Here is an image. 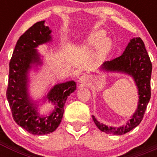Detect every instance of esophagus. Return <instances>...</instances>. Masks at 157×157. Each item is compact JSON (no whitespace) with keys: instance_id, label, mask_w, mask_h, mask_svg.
<instances>
[{"instance_id":"1","label":"esophagus","mask_w":157,"mask_h":157,"mask_svg":"<svg viewBox=\"0 0 157 157\" xmlns=\"http://www.w3.org/2000/svg\"><path fill=\"white\" fill-rule=\"evenodd\" d=\"M90 76H89L88 75H82L81 77L79 78V82L82 84L86 86L90 82Z\"/></svg>"}]
</instances>
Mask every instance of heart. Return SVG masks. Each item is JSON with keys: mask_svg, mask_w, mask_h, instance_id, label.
Instances as JSON below:
<instances>
[{"mask_svg": "<svg viewBox=\"0 0 157 157\" xmlns=\"http://www.w3.org/2000/svg\"><path fill=\"white\" fill-rule=\"evenodd\" d=\"M87 44L92 46L99 47L103 54L107 53L112 46V42L108 38H105V33L102 31L96 32L87 40Z\"/></svg>", "mask_w": 157, "mask_h": 157, "instance_id": "heart-1", "label": "heart"}]
</instances>
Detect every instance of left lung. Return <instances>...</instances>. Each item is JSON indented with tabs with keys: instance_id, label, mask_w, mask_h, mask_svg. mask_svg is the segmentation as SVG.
I'll return each mask as SVG.
<instances>
[{
	"instance_id": "left-lung-1",
	"label": "left lung",
	"mask_w": 157,
	"mask_h": 157,
	"mask_svg": "<svg viewBox=\"0 0 157 157\" xmlns=\"http://www.w3.org/2000/svg\"><path fill=\"white\" fill-rule=\"evenodd\" d=\"M152 63L147 52L143 41L140 37L130 40L123 53L119 57L105 61L101 69L104 71L121 72L129 75L134 79L138 89V109L126 125L120 127H108L101 123L93 116L96 126L107 134L122 135L138 126L143 119L147 105L151 98L150 80L152 75Z\"/></svg>"
}]
</instances>
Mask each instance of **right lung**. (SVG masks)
<instances>
[{
  "instance_id": "obj_1",
  "label": "right lung",
  "mask_w": 157,
  "mask_h": 157,
  "mask_svg": "<svg viewBox=\"0 0 157 157\" xmlns=\"http://www.w3.org/2000/svg\"><path fill=\"white\" fill-rule=\"evenodd\" d=\"M44 23L45 21L34 23L17 41L9 63L6 92L13 120L29 133L37 135L50 134L59 127L67 97L76 89L74 81L54 86L46 98L54 104L55 109L45 116H40L37 111V105L30 99L27 92L29 70L32 64L41 63L36 48L52 40V31Z\"/></svg>"
}]
</instances>
